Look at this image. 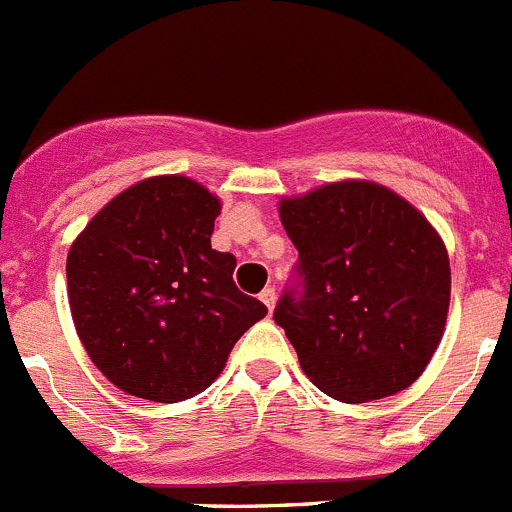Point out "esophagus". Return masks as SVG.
I'll return each instance as SVG.
<instances>
[{"instance_id": "34e87169", "label": "esophagus", "mask_w": 512, "mask_h": 512, "mask_svg": "<svg viewBox=\"0 0 512 512\" xmlns=\"http://www.w3.org/2000/svg\"><path fill=\"white\" fill-rule=\"evenodd\" d=\"M260 299H262V302H265V307L270 309V312H272V309H275V302H277V292H275V287H265V289H262V292H260Z\"/></svg>"}]
</instances>
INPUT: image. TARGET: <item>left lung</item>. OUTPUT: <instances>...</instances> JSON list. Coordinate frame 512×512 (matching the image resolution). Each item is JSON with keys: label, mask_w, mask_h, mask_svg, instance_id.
Wrapping results in <instances>:
<instances>
[{"label": "left lung", "mask_w": 512, "mask_h": 512, "mask_svg": "<svg viewBox=\"0 0 512 512\" xmlns=\"http://www.w3.org/2000/svg\"><path fill=\"white\" fill-rule=\"evenodd\" d=\"M280 218L299 260L275 322L312 384L347 404L414 384L451 302L448 252L431 223L366 180L282 200Z\"/></svg>", "instance_id": "left-lung-1"}]
</instances>
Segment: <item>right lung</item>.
<instances>
[{
  "label": "right lung",
  "instance_id": "right-lung-1",
  "mask_svg": "<svg viewBox=\"0 0 512 512\" xmlns=\"http://www.w3.org/2000/svg\"><path fill=\"white\" fill-rule=\"evenodd\" d=\"M218 215L203 185L158 175L116 195L71 245L76 332L126 394L160 404L200 394L267 314L232 280L235 255L210 247Z\"/></svg>",
  "mask_w": 512,
  "mask_h": 512
}]
</instances>
